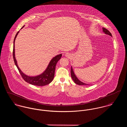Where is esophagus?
Returning <instances> with one entry per match:
<instances>
[{"label": "esophagus", "mask_w": 127, "mask_h": 127, "mask_svg": "<svg viewBox=\"0 0 127 127\" xmlns=\"http://www.w3.org/2000/svg\"><path fill=\"white\" fill-rule=\"evenodd\" d=\"M69 56H70V55H69V54H68V53L65 54V56H66V57H69Z\"/></svg>", "instance_id": "34e87169"}]
</instances>
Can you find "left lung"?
Here are the masks:
<instances>
[{"label":"left lung","instance_id":"1","mask_svg":"<svg viewBox=\"0 0 127 127\" xmlns=\"http://www.w3.org/2000/svg\"><path fill=\"white\" fill-rule=\"evenodd\" d=\"M103 28V32L104 33H105L107 35H109V36H112L111 34L110 33V32L109 31V30H108L107 29H106L105 28ZM71 78H72L75 84H77L78 85H88V84L84 83L81 82V81H80L78 79V78L76 77V76L75 75V73L74 72V71L73 70L72 67V66L71 67Z\"/></svg>","mask_w":127,"mask_h":127}]
</instances>
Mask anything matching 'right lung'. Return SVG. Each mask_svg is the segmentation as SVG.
Segmentation results:
<instances>
[{
    "instance_id": "obj_1",
    "label": "right lung",
    "mask_w": 127,
    "mask_h": 127,
    "mask_svg": "<svg viewBox=\"0 0 127 127\" xmlns=\"http://www.w3.org/2000/svg\"><path fill=\"white\" fill-rule=\"evenodd\" d=\"M23 27H24V25L21 28V29L23 28ZM19 32V31L18 32L14 38L13 55V58H14V61L15 64V65L17 67L19 72L20 73V75H21V77L25 80V81H26L27 83H28L29 84H31L32 85H35L37 86H44L49 84L53 81L54 78L55 70L56 65L58 62L61 59L62 54H60L54 57H53L49 62V64H48L45 71L43 72L41 74H40V75L35 76H29L25 74L24 73L22 72V71L19 68L17 64V61L15 57V39L17 37V36H18Z\"/></svg>"
}]
</instances>
